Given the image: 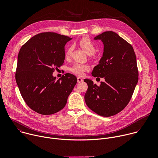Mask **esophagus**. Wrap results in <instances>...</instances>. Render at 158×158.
<instances>
[{
  "label": "esophagus",
  "mask_w": 158,
  "mask_h": 158,
  "mask_svg": "<svg viewBox=\"0 0 158 158\" xmlns=\"http://www.w3.org/2000/svg\"><path fill=\"white\" fill-rule=\"evenodd\" d=\"M77 82H79V83L83 81V79L81 77H77Z\"/></svg>",
  "instance_id": "34e87169"
}]
</instances>
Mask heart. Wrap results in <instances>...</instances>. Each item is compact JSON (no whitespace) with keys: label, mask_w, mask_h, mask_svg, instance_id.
<instances>
[{"label":"heart","mask_w":158,"mask_h":158,"mask_svg":"<svg viewBox=\"0 0 158 158\" xmlns=\"http://www.w3.org/2000/svg\"><path fill=\"white\" fill-rule=\"evenodd\" d=\"M79 44L82 49L85 51L88 55H92L94 53L96 48L94 44L91 40V39L87 37H84L81 39ZM73 49V46H70L65 51V57H69L71 56ZM89 69V66L87 64H81L79 63H75L70 68V71L76 75L82 76L85 71H87Z\"/></svg>","instance_id":"1"}]
</instances>
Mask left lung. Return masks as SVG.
I'll return each instance as SVG.
<instances>
[{
  "label": "left lung",
  "instance_id": "8db88e82",
  "mask_svg": "<svg viewBox=\"0 0 158 158\" xmlns=\"http://www.w3.org/2000/svg\"><path fill=\"white\" fill-rule=\"evenodd\" d=\"M94 39L102 40L104 52L92 75L105 81L98 86L84 79L88 85L84 99L90 109L109 117L123 110L131 99L138 81L136 57L131 45L116 32L106 31Z\"/></svg>",
  "mask_w": 158,
  "mask_h": 158
}]
</instances>
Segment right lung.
Here are the masks:
<instances>
[{
  "label": "right lung",
  "instance_id": "1",
  "mask_svg": "<svg viewBox=\"0 0 158 158\" xmlns=\"http://www.w3.org/2000/svg\"><path fill=\"white\" fill-rule=\"evenodd\" d=\"M55 32L38 34L27 40L18 54L15 81L27 105L42 115L62 109L77 83L75 76L67 73L58 80L52 76L63 65L64 46L71 40Z\"/></svg>",
  "mask_w": 158,
  "mask_h": 158
}]
</instances>
